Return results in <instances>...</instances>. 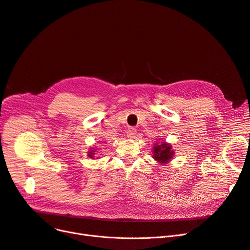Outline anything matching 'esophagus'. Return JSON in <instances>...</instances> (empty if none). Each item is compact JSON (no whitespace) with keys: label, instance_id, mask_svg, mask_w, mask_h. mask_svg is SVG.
<instances>
[{"label":"esophagus","instance_id":"esophagus-1","mask_svg":"<svg viewBox=\"0 0 250 250\" xmlns=\"http://www.w3.org/2000/svg\"><path fill=\"white\" fill-rule=\"evenodd\" d=\"M126 134H127V137H128L129 139H134V138L136 137L137 131H136V129H135L134 127H129V128L127 129V132H126Z\"/></svg>","mask_w":250,"mask_h":250}]
</instances>
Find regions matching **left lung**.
Segmentation results:
<instances>
[{
    "mask_svg": "<svg viewBox=\"0 0 250 250\" xmlns=\"http://www.w3.org/2000/svg\"><path fill=\"white\" fill-rule=\"evenodd\" d=\"M152 154H153V158L160 166H165L167 165L175 156V151L172 150V146L170 144L162 140L161 142L153 144Z\"/></svg>",
    "mask_w": 250,
    "mask_h": 250,
    "instance_id": "1",
    "label": "left lung"
}]
</instances>
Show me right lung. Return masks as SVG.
Listing matches in <instances>:
<instances>
[{
    "label": "right lung",
    "instance_id": "obj_1",
    "mask_svg": "<svg viewBox=\"0 0 250 250\" xmlns=\"http://www.w3.org/2000/svg\"><path fill=\"white\" fill-rule=\"evenodd\" d=\"M95 155H96V149L92 148V149H90V150L88 151V156H89L90 158H93V159H94Z\"/></svg>",
    "mask_w": 250,
    "mask_h": 250
}]
</instances>
